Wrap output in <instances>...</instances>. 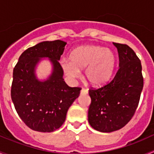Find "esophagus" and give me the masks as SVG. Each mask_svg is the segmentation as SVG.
Wrapping results in <instances>:
<instances>
[{"instance_id": "obj_1", "label": "esophagus", "mask_w": 154, "mask_h": 154, "mask_svg": "<svg viewBox=\"0 0 154 154\" xmlns=\"http://www.w3.org/2000/svg\"><path fill=\"white\" fill-rule=\"evenodd\" d=\"M88 93V89H82L81 90V95H85Z\"/></svg>"}]
</instances>
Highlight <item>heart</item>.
<instances>
[{
  "label": "heart",
  "instance_id": "heart-1",
  "mask_svg": "<svg viewBox=\"0 0 154 154\" xmlns=\"http://www.w3.org/2000/svg\"><path fill=\"white\" fill-rule=\"evenodd\" d=\"M116 64L113 52L95 45H82L70 54V62L62 60L61 66L71 79L79 78L80 69H85V76L89 83L99 86L111 77Z\"/></svg>",
  "mask_w": 154,
  "mask_h": 154
}]
</instances>
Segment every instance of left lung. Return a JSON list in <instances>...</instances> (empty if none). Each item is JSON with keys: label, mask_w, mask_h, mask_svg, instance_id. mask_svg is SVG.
Wrapping results in <instances>:
<instances>
[{"label": "left lung", "mask_w": 154, "mask_h": 154, "mask_svg": "<svg viewBox=\"0 0 154 154\" xmlns=\"http://www.w3.org/2000/svg\"><path fill=\"white\" fill-rule=\"evenodd\" d=\"M119 54V69L108 83L89 90L91 104L88 120L93 129L110 133L126 126L135 113L143 87L142 65L127 45L114 43Z\"/></svg>", "instance_id": "8db88e82"}]
</instances>
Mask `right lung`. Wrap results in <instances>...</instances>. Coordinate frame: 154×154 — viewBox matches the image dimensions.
Returning a JSON list of instances; mask_svg holds the SVG:
<instances>
[{"label":"right lung","instance_id":"1","mask_svg":"<svg viewBox=\"0 0 154 154\" xmlns=\"http://www.w3.org/2000/svg\"><path fill=\"white\" fill-rule=\"evenodd\" d=\"M66 44L61 40L40 42L25 50L14 68L12 102L23 122L35 131L50 133L60 128L79 96L81 88L65 82L58 62ZM42 57H48L53 65V73L45 81H39L34 74Z\"/></svg>","mask_w":154,"mask_h":154}]
</instances>
